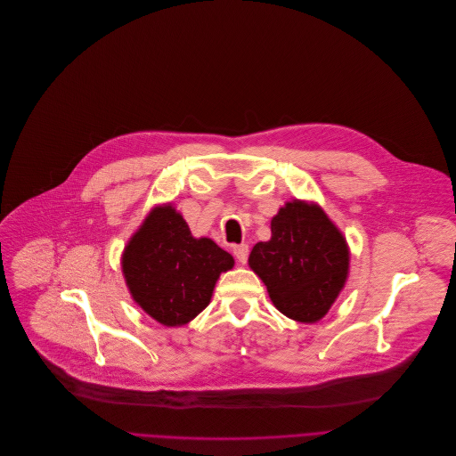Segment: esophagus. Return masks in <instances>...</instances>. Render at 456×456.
<instances>
[{
  "mask_svg": "<svg viewBox=\"0 0 456 456\" xmlns=\"http://www.w3.org/2000/svg\"><path fill=\"white\" fill-rule=\"evenodd\" d=\"M248 253H249L248 244H237V246H233V255H235V258H237L240 264H246Z\"/></svg>",
  "mask_w": 456,
  "mask_h": 456,
  "instance_id": "34e87169",
  "label": "esophagus"
}]
</instances>
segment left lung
I'll list each match as a JSON object with an SVG mask.
<instances>
[{"instance_id":"obj_1","label":"left lung","mask_w":456,"mask_h":456,"mask_svg":"<svg viewBox=\"0 0 456 456\" xmlns=\"http://www.w3.org/2000/svg\"><path fill=\"white\" fill-rule=\"evenodd\" d=\"M248 264L284 316L316 323L348 281L350 249L320 205L293 200L271 219V239L253 246Z\"/></svg>"}]
</instances>
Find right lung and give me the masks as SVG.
Masks as SVG:
<instances>
[{"instance_id": "add662e5", "label": "right lung", "mask_w": 456, "mask_h": 456, "mask_svg": "<svg viewBox=\"0 0 456 456\" xmlns=\"http://www.w3.org/2000/svg\"><path fill=\"white\" fill-rule=\"evenodd\" d=\"M233 264L212 239H196L172 203L154 207L122 253L131 298L165 327L192 322L210 304L221 273Z\"/></svg>"}]
</instances>
